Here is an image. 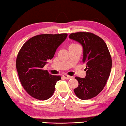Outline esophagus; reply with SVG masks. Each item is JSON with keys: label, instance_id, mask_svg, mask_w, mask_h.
<instances>
[{"label": "esophagus", "instance_id": "esophagus-1", "mask_svg": "<svg viewBox=\"0 0 126 126\" xmlns=\"http://www.w3.org/2000/svg\"><path fill=\"white\" fill-rule=\"evenodd\" d=\"M63 77H64L65 79H72V77H71V76H68V75H67V74H63Z\"/></svg>", "mask_w": 126, "mask_h": 126}]
</instances>
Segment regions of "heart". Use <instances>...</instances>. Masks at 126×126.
I'll return each mask as SVG.
<instances>
[{
    "instance_id": "b5f03b06",
    "label": "heart",
    "mask_w": 126,
    "mask_h": 126,
    "mask_svg": "<svg viewBox=\"0 0 126 126\" xmlns=\"http://www.w3.org/2000/svg\"><path fill=\"white\" fill-rule=\"evenodd\" d=\"M78 45L77 44H72L70 45V47H75V46H77Z\"/></svg>"
}]
</instances>
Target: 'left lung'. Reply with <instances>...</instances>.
<instances>
[{
  "label": "left lung",
  "mask_w": 126,
  "mask_h": 126,
  "mask_svg": "<svg viewBox=\"0 0 126 126\" xmlns=\"http://www.w3.org/2000/svg\"><path fill=\"white\" fill-rule=\"evenodd\" d=\"M68 37L82 45V62L86 64L85 78L76 77L79 86L74 90L75 94L83 100L94 98L105 87L112 68L107 45L101 38L90 32L72 33Z\"/></svg>",
  "instance_id": "1"
}]
</instances>
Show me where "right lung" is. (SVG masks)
Listing matches in <instances>:
<instances>
[{
    "mask_svg": "<svg viewBox=\"0 0 126 126\" xmlns=\"http://www.w3.org/2000/svg\"><path fill=\"white\" fill-rule=\"evenodd\" d=\"M67 34H41L27 41L19 51L16 68L22 86L33 98L47 100L55 91L60 76H53L43 67L53 58L58 47Z\"/></svg>",
    "mask_w": 126,
    "mask_h": 126,
    "instance_id": "1",
    "label": "right lung"
}]
</instances>
